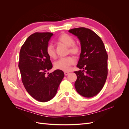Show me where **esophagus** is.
<instances>
[{"label": "esophagus", "mask_w": 129, "mask_h": 129, "mask_svg": "<svg viewBox=\"0 0 129 129\" xmlns=\"http://www.w3.org/2000/svg\"><path fill=\"white\" fill-rule=\"evenodd\" d=\"M64 75L66 76V75H68V74H69V72H64Z\"/></svg>", "instance_id": "1"}]
</instances>
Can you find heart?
I'll return each instance as SVG.
<instances>
[{"mask_svg":"<svg viewBox=\"0 0 129 129\" xmlns=\"http://www.w3.org/2000/svg\"><path fill=\"white\" fill-rule=\"evenodd\" d=\"M58 44L64 45L68 47L69 52L74 55H78L80 53V47L75 44V40L69 35L67 34H62L57 39ZM46 53L50 58H55L56 57L55 49L54 46L50 44L47 45L46 48ZM75 63L74 58L71 56H67L61 58L56 61L54 63V67L56 69L61 70L63 71H67L71 68V66Z\"/></svg>","mask_w":129,"mask_h":129,"instance_id":"obj_1","label":"heart"}]
</instances>
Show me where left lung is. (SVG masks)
I'll use <instances>...</instances> for the list:
<instances>
[{
  "mask_svg": "<svg viewBox=\"0 0 129 129\" xmlns=\"http://www.w3.org/2000/svg\"><path fill=\"white\" fill-rule=\"evenodd\" d=\"M68 32L79 39L81 53L77 67L83 71L75 72V87L85 97L96 96L103 88L108 76V54L102 40L91 29L79 27Z\"/></svg>",
  "mask_w": 129,
  "mask_h": 129,
  "instance_id": "8db88e82",
  "label": "left lung"
}]
</instances>
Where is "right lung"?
Instances as JSON below:
<instances>
[{
    "label": "right lung",
    "mask_w": 129,
    "mask_h": 129,
    "mask_svg": "<svg viewBox=\"0 0 129 129\" xmlns=\"http://www.w3.org/2000/svg\"><path fill=\"white\" fill-rule=\"evenodd\" d=\"M53 36L49 32L30 35L19 54L18 66L22 83L29 94L41 102H47L55 96L64 76L63 71L59 69L46 75L53 67L46 53L47 46Z\"/></svg>",
    "instance_id": "1"
}]
</instances>
